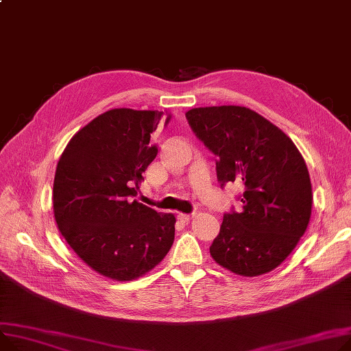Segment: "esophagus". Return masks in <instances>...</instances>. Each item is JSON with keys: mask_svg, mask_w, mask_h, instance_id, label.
Masks as SVG:
<instances>
[{"mask_svg": "<svg viewBox=\"0 0 351 351\" xmlns=\"http://www.w3.org/2000/svg\"><path fill=\"white\" fill-rule=\"evenodd\" d=\"M193 213L192 215H184V213H179L178 215V217H179V220H182L183 223H188V221H191L192 219H193Z\"/></svg>", "mask_w": 351, "mask_h": 351, "instance_id": "obj_1", "label": "esophagus"}]
</instances>
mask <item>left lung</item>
Instances as JSON below:
<instances>
[{
  "label": "left lung",
  "mask_w": 351,
  "mask_h": 351,
  "mask_svg": "<svg viewBox=\"0 0 351 351\" xmlns=\"http://www.w3.org/2000/svg\"><path fill=\"white\" fill-rule=\"evenodd\" d=\"M192 131L216 156L221 188H244L241 210L226 213L210 255L237 275H263L285 261L312 213L306 163L292 139L258 112L240 106L186 112Z\"/></svg>",
  "instance_id": "left-lung-1"
}]
</instances>
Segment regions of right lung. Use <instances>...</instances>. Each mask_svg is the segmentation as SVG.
I'll use <instances>...</instances> for the list:
<instances>
[{
	"label": "right lung",
	"mask_w": 351,
	"mask_h": 351,
	"mask_svg": "<svg viewBox=\"0 0 351 351\" xmlns=\"http://www.w3.org/2000/svg\"><path fill=\"white\" fill-rule=\"evenodd\" d=\"M162 117L156 110H108L73 135L58 162L53 215L60 234L83 263L115 281L145 275L175 240L173 215L132 200L158 154L149 141Z\"/></svg>",
	"instance_id": "1"
}]
</instances>
